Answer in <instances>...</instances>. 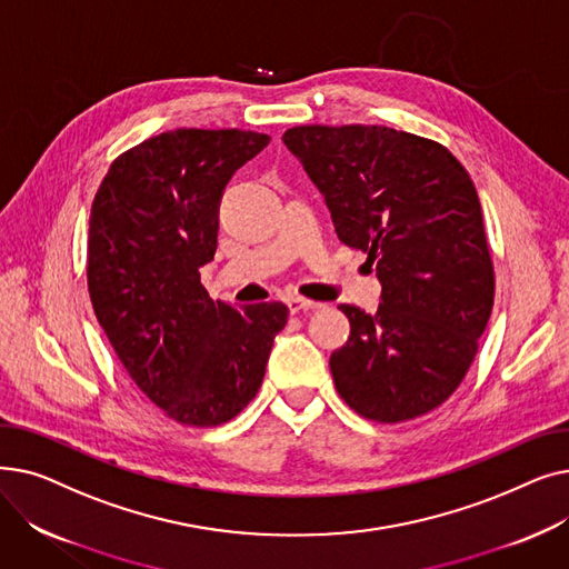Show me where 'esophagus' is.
Returning <instances> with one entry per match:
<instances>
[{"label": "esophagus", "mask_w": 569, "mask_h": 569, "mask_svg": "<svg viewBox=\"0 0 569 569\" xmlns=\"http://www.w3.org/2000/svg\"><path fill=\"white\" fill-rule=\"evenodd\" d=\"M290 313H300V311H313V309H320L322 305L320 302H311V300H305V297H288L286 300Z\"/></svg>", "instance_id": "obj_1"}]
</instances>
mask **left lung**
I'll use <instances>...</instances> for the list:
<instances>
[{
  "label": "left lung",
  "mask_w": 569,
  "mask_h": 569,
  "mask_svg": "<svg viewBox=\"0 0 569 569\" xmlns=\"http://www.w3.org/2000/svg\"><path fill=\"white\" fill-rule=\"evenodd\" d=\"M283 142L382 286L373 316L339 307L350 337L330 357L337 392L382 425L438 408L468 373L493 307L470 174L440 142L387 127H295Z\"/></svg>",
  "instance_id": "left-lung-1"
}]
</instances>
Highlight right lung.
I'll return each instance as SVG.
<instances>
[{
  "instance_id": "obj_1",
  "label": "right lung",
  "mask_w": 569,
  "mask_h": 569,
  "mask_svg": "<svg viewBox=\"0 0 569 569\" xmlns=\"http://www.w3.org/2000/svg\"><path fill=\"white\" fill-rule=\"evenodd\" d=\"M239 129H174L119 154L92 202L87 288L142 395L170 420L219 427L258 395L288 307L214 302L200 267L217 253L226 184L269 144Z\"/></svg>"
}]
</instances>
